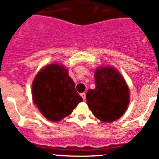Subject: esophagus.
<instances>
[{"mask_svg": "<svg viewBox=\"0 0 159 159\" xmlns=\"http://www.w3.org/2000/svg\"><path fill=\"white\" fill-rule=\"evenodd\" d=\"M80 95H81V97L83 98V99H84V100H85V99H86V93L83 92V93L80 94Z\"/></svg>", "mask_w": 159, "mask_h": 159, "instance_id": "1", "label": "esophagus"}]
</instances>
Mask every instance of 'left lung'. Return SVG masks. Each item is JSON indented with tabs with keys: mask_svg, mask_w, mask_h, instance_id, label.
I'll use <instances>...</instances> for the list:
<instances>
[{
	"mask_svg": "<svg viewBox=\"0 0 159 159\" xmlns=\"http://www.w3.org/2000/svg\"><path fill=\"white\" fill-rule=\"evenodd\" d=\"M95 89H89L86 94L87 103L100 121H115L127 110L130 100L128 87L114 67L95 70Z\"/></svg>",
	"mask_w": 159,
	"mask_h": 159,
	"instance_id": "obj_1",
	"label": "left lung"
}]
</instances>
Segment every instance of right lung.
<instances>
[{
    "label": "right lung",
    "mask_w": 159,
    "mask_h": 159,
    "mask_svg": "<svg viewBox=\"0 0 159 159\" xmlns=\"http://www.w3.org/2000/svg\"><path fill=\"white\" fill-rule=\"evenodd\" d=\"M32 98L43 116L59 121L69 116L83 99L62 65L51 64L39 71L32 83Z\"/></svg>",
    "instance_id": "1"
}]
</instances>
